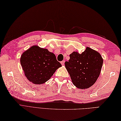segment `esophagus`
I'll list each match as a JSON object with an SVG mask.
<instances>
[{"instance_id": "1", "label": "esophagus", "mask_w": 121, "mask_h": 121, "mask_svg": "<svg viewBox=\"0 0 121 121\" xmlns=\"http://www.w3.org/2000/svg\"><path fill=\"white\" fill-rule=\"evenodd\" d=\"M60 63H61V64L62 66H64V64H65V60L61 61L60 62Z\"/></svg>"}]
</instances>
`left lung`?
<instances>
[{"instance_id": "1", "label": "left lung", "mask_w": 121, "mask_h": 121, "mask_svg": "<svg viewBox=\"0 0 121 121\" xmlns=\"http://www.w3.org/2000/svg\"><path fill=\"white\" fill-rule=\"evenodd\" d=\"M103 60L100 53L87 47L80 54L74 51L65 62V67L73 84L81 89H88L96 82L102 69Z\"/></svg>"}]
</instances>
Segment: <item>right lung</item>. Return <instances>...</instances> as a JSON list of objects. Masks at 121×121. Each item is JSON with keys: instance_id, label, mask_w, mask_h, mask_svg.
Segmentation results:
<instances>
[{"instance_id": "add662e5", "label": "right lung", "mask_w": 121, "mask_h": 121, "mask_svg": "<svg viewBox=\"0 0 121 121\" xmlns=\"http://www.w3.org/2000/svg\"><path fill=\"white\" fill-rule=\"evenodd\" d=\"M20 63L27 79L35 84L46 82L61 67L53 53L38 45L32 46L22 53Z\"/></svg>"}]
</instances>
